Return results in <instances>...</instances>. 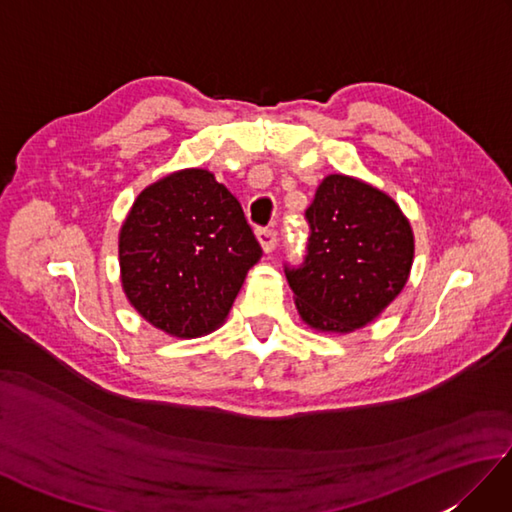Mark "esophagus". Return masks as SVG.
<instances>
[{
  "label": "esophagus",
  "instance_id": "esophagus-1",
  "mask_svg": "<svg viewBox=\"0 0 512 512\" xmlns=\"http://www.w3.org/2000/svg\"><path fill=\"white\" fill-rule=\"evenodd\" d=\"M257 242L262 244L264 253H273V248L277 244V231L275 228H257Z\"/></svg>",
  "mask_w": 512,
  "mask_h": 512
}]
</instances>
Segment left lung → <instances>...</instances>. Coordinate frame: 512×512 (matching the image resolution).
<instances>
[{
  "mask_svg": "<svg viewBox=\"0 0 512 512\" xmlns=\"http://www.w3.org/2000/svg\"><path fill=\"white\" fill-rule=\"evenodd\" d=\"M308 255L286 268L301 321L347 334L380 317L413 264V231L394 198L374 184L330 173L308 206Z\"/></svg>",
  "mask_w": 512,
  "mask_h": 512,
  "instance_id": "obj_1",
  "label": "left lung"
}]
</instances>
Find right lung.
Segmentation results:
<instances>
[{
  "label": "right lung",
  "mask_w": 512,
  "mask_h": 512,
  "mask_svg": "<svg viewBox=\"0 0 512 512\" xmlns=\"http://www.w3.org/2000/svg\"><path fill=\"white\" fill-rule=\"evenodd\" d=\"M259 257L262 246L242 204L206 169H180L151 182L118 233L127 301L178 339L220 328Z\"/></svg>",
  "instance_id": "right-lung-1"
}]
</instances>
